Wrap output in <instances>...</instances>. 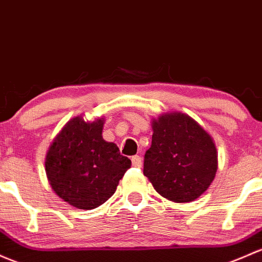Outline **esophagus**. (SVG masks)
Wrapping results in <instances>:
<instances>
[{"instance_id": "1", "label": "esophagus", "mask_w": 262, "mask_h": 262, "mask_svg": "<svg viewBox=\"0 0 262 262\" xmlns=\"http://www.w3.org/2000/svg\"><path fill=\"white\" fill-rule=\"evenodd\" d=\"M132 164L134 167H142V158L139 156H133L132 157Z\"/></svg>"}]
</instances>
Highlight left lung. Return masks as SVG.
<instances>
[{
    "instance_id": "8db88e82",
    "label": "left lung",
    "mask_w": 262,
    "mask_h": 262,
    "mask_svg": "<svg viewBox=\"0 0 262 262\" xmlns=\"http://www.w3.org/2000/svg\"><path fill=\"white\" fill-rule=\"evenodd\" d=\"M152 126V145L144 154L143 173L167 200L194 201L216 174L213 140L200 124L182 113L162 115Z\"/></svg>"
}]
</instances>
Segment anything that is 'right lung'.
<instances>
[{
    "mask_svg": "<svg viewBox=\"0 0 262 262\" xmlns=\"http://www.w3.org/2000/svg\"><path fill=\"white\" fill-rule=\"evenodd\" d=\"M103 119L66 123L46 156V174L60 198L80 210H93L114 194L130 159L101 137Z\"/></svg>",
    "mask_w": 262,
    "mask_h": 262,
    "instance_id": "add662e5",
    "label": "right lung"
}]
</instances>
